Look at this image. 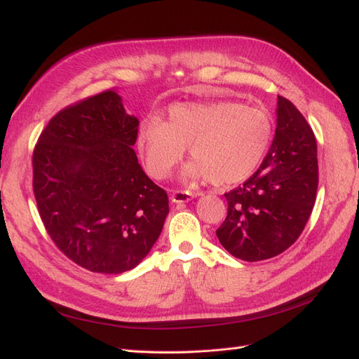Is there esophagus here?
I'll return each mask as SVG.
<instances>
[{
	"mask_svg": "<svg viewBox=\"0 0 359 359\" xmlns=\"http://www.w3.org/2000/svg\"><path fill=\"white\" fill-rule=\"evenodd\" d=\"M194 196H196V194L191 193V191L177 190V191H173V193L170 194V201H172V202H187V201H190V199L194 198Z\"/></svg>",
	"mask_w": 359,
	"mask_h": 359,
	"instance_id": "34e87169",
	"label": "esophagus"
}]
</instances>
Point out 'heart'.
<instances>
[{
  "label": "heart",
  "mask_w": 359,
  "mask_h": 359,
  "mask_svg": "<svg viewBox=\"0 0 359 359\" xmlns=\"http://www.w3.org/2000/svg\"><path fill=\"white\" fill-rule=\"evenodd\" d=\"M274 135L264 106L235 100L173 104L168 121L149 116L140 124L137 147L153 177L170 175L190 147L194 158L184 175L208 178L214 186L247 180L265 158Z\"/></svg>",
  "instance_id": "1"
}]
</instances>
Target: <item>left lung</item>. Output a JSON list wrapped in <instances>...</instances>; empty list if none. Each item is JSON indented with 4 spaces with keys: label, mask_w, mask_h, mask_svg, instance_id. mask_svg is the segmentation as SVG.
Masks as SVG:
<instances>
[{
    "label": "left lung",
    "mask_w": 359,
    "mask_h": 359,
    "mask_svg": "<svg viewBox=\"0 0 359 359\" xmlns=\"http://www.w3.org/2000/svg\"><path fill=\"white\" fill-rule=\"evenodd\" d=\"M318 184L316 137L297 106L278 95L276 136L262 165L224 193L227 215L215 231L220 244L247 262L283 253L310 219Z\"/></svg>",
    "instance_id": "1"
}]
</instances>
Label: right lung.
Here are the masks:
<instances>
[{
  "label": "right lung",
  "instance_id": "1",
  "mask_svg": "<svg viewBox=\"0 0 359 359\" xmlns=\"http://www.w3.org/2000/svg\"><path fill=\"white\" fill-rule=\"evenodd\" d=\"M137 130L111 88L52 116L32 153V191L48 235L93 273L139 265L169 212L168 193L137 163Z\"/></svg>",
  "mask_w": 359,
  "mask_h": 359
}]
</instances>
